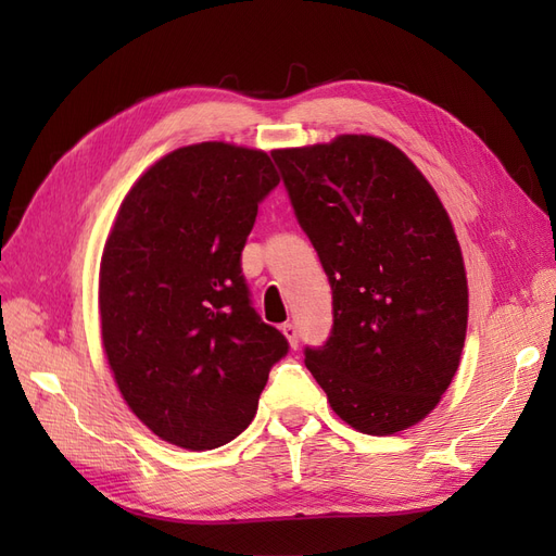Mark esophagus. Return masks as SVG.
Masks as SVG:
<instances>
[{"label": "esophagus", "mask_w": 556, "mask_h": 556, "mask_svg": "<svg viewBox=\"0 0 556 556\" xmlns=\"http://www.w3.org/2000/svg\"><path fill=\"white\" fill-rule=\"evenodd\" d=\"M280 329H282V333H285V336H288L290 345H292V348H296V345H299V327H296L294 323H285Z\"/></svg>", "instance_id": "34e87169"}]
</instances>
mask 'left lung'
<instances>
[{
	"instance_id": "left-lung-1",
	"label": "left lung",
	"mask_w": 556,
	"mask_h": 556,
	"mask_svg": "<svg viewBox=\"0 0 556 556\" xmlns=\"http://www.w3.org/2000/svg\"><path fill=\"white\" fill-rule=\"evenodd\" d=\"M271 155L331 285V333L304 348L306 368L357 431L413 427L466 339V271L441 199L396 146L364 134Z\"/></svg>"
}]
</instances>
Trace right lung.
<instances>
[{"mask_svg": "<svg viewBox=\"0 0 556 556\" xmlns=\"http://www.w3.org/2000/svg\"><path fill=\"white\" fill-rule=\"evenodd\" d=\"M278 182L262 150L197 143L150 166L115 217L99 271L104 350L131 413L178 447L237 439L290 352L241 268Z\"/></svg>", "mask_w": 556, "mask_h": 556, "instance_id": "1", "label": "right lung"}]
</instances>
